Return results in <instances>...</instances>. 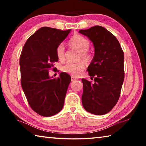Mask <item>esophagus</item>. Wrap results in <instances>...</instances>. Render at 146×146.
<instances>
[{"mask_svg": "<svg viewBox=\"0 0 146 146\" xmlns=\"http://www.w3.org/2000/svg\"><path fill=\"white\" fill-rule=\"evenodd\" d=\"M78 80L77 78H75L74 77V76H71V81H72V82H73V81H75V80Z\"/></svg>", "mask_w": 146, "mask_h": 146, "instance_id": "1", "label": "esophagus"}]
</instances>
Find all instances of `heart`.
Listing matches in <instances>:
<instances>
[{
	"label": "heart",
	"mask_w": 146,
	"mask_h": 146,
	"mask_svg": "<svg viewBox=\"0 0 146 146\" xmlns=\"http://www.w3.org/2000/svg\"><path fill=\"white\" fill-rule=\"evenodd\" d=\"M70 45L80 51L79 60H83L85 62H88L91 60V54L88 51L90 47V42L87 38L80 35H75L70 39ZM56 54L59 60L62 61L64 60L65 48L64 44H60L57 46L56 49ZM84 69V64L82 62L76 64L68 63L63 66L62 71L73 76H77L82 72Z\"/></svg>",
	"instance_id": "obj_1"
}]
</instances>
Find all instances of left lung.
Segmentation results:
<instances>
[{
  "label": "left lung",
  "mask_w": 146,
  "mask_h": 146,
  "mask_svg": "<svg viewBox=\"0 0 146 146\" xmlns=\"http://www.w3.org/2000/svg\"><path fill=\"white\" fill-rule=\"evenodd\" d=\"M79 33L88 36L95 48V55L88 68L94 82L82 78V102L93 115L110 112L119 99L124 79V55L117 38L105 28L95 26Z\"/></svg>",
  "instance_id": "left-lung-1"
}]
</instances>
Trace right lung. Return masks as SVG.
Segmentation results:
<instances>
[{
    "instance_id": "1",
    "label": "right lung",
    "mask_w": 146,
    "mask_h": 146,
    "mask_svg": "<svg viewBox=\"0 0 146 146\" xmlns=\"http://www.w3.org/2000/svg\"><path fill=\"white\" fill-rule=\"evenodd\" d=\"M70 31L42 27L27 40L22 51V88L29 106L43 117L57 114L64 106L70 76L61 72L58 78H52L49 70L58 60L56 48Z\"/></svg>"
}]
</instances>
